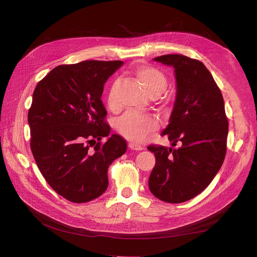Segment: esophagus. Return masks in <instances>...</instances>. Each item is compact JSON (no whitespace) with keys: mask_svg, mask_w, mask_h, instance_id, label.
Instances as JSON below:
<instances>
[{"mask_svg":"<svg viewBox=\"0 0 257 257\" xmlns=\"http://www.w3.org/2000/svg\"><path fill=\"white\" fill-rule=\"evenodd\" d=\"M128 147L130 148L131 150H136V151H142V150L145 149V148H144L143 146H141V145H139V144H133V143H129Z\"/></svg>","mask_w":257,"mask_h":257,"instance_id":"obj_1","label":"esophagus"}]
</instances>
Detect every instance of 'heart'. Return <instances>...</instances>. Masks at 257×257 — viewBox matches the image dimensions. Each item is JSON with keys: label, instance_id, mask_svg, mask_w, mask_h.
<instances>
[{"label": "heart", "instance_id": "b5f03b06", "mask_svg": "<svg viewBox=\"0 0 257 257\" xmlns=\"http://www.w3.org/2000/svg\"><path fill=\"white\" fill-rule=\"evenodd\" d=\"M133 73L147 93L152 98L158 97L167 88L168 78L166 74L155 66L139 65L134 69ZM116 87L117 83L114 82L107 96V104L111 109H114L117 106ZM158 127L159 123L155 116L149 114L142 115L131 112L126 113L117 123L118 133L132 143L143 142L147 136L155 132Z\"/></svg>", "mask_w": 257, "mask_h": 257}]
</instances>
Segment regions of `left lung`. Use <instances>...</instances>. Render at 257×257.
<instances>
[{"instance_id": "left-lung-1", "label": "left lung", "mask_w": 257, "mask_h": 257, "mask_svg": "<svg viewBox=\"0 0 257 257\" xmlns=\"http://www.w3.org/2000/svg\"><path fill=\"white\" fill-rule=\"evenodd\" d=\"M175 69L177 93L170 124L161 136L172 146H148L156 163L149 177L151 193L168 203L191 200L212 181L227 150L228 118L219 86L201 61L179 54L154 58Z\"/></svg>"}]
</instances>
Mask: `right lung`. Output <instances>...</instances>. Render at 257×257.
Returning a JSON list of instances; mask_svg holds the SVG:
<instances>
[{
  "label": "right lung",
  "mask_w": 257,
  "mask_h": 257,
  "mask_svg": "<svg viewBox=\"0 0 257 257\" xmlns=\"http://www.w3.org/2000/svg\"><path fill=\"white\" fill-rule=\"evenodd\" d=\"M121 64H61L34 89L28 111L33 157L49 185L74 203L100 197L108 186V168L127 150L118 134L106 137L110 126L101 100L107 79Z\"/></svg>",
  "instance_id": "add662e5"
}]
</instances>
